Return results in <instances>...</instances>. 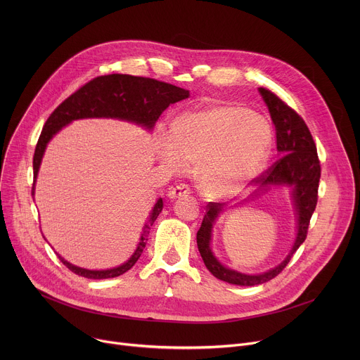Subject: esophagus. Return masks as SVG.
I'll return each mask as SVG.
<instances>
[{
  "label": "esophagus",
  "mask_w": 360,
  "mask_h": 360,
  "mask_svg": "<svg viewBox=\"0 0 360 360\" xmlns=\"http://www.w3.org/2000/svg\"><path fill=\"white\" fill-rule=\"evenodd\" d=\"M191 193V188L186 185V184H179L176 185L175 188H172L169 192H168V196L171 199H176V198H181V196H185V195H189Z\"/></svg>",
  "instance_id": "1"
}]
</instances>
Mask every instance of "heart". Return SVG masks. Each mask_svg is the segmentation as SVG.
<instances>
[{
    "label": "heart",
    "instance_id": "1",
    "mask_svg": "<svg viewBox=\"0 0 360 360\" xmlns=\"http://www.w3.org/2000/svg\"><path fill=\"white\" fill-rule=\"evenodd\" d=\"M272 146L268 121L246 108L217 105L193 111L172 125L162 160L175 169L200 164L199 185L211 196L242 189L265 165Z\"/></svg>",
    "mask_w": 360,
    "mask_h": 360
}]
</instances>
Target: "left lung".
I'll list each match as a JSON object with an SVG mask.
<instances>
[{
    "instance_id": "left-lung-1",
    "label": "left lung",
    "mask_w": 360,
    "mask_h": 360,
    "mask_svg": "<svg viewBox=\"0 0 360 360\" xmlns=\"http://www.w3.org/2000/svg\"><path fill=\"white\" fill-rule=\"evenodd\" d=\"M259 92L265 101L272 122L275 125L276 149L281 158L258 178L261 186L252 196L255 198L266 192L271 186H289L292 189L297 232L292 249L278 266L259 275L240 274L238 271L224 266L217 259V256L211 249L212 228L217 218L224 210V203L210 202L207 207L208 211L205 214L202 225L196 233L199 253L202 256L205 266L208 268V271L215 278L239 286H255L265 283L278 276L289 264L293 253L306 239L307 228H309L312 214L318 203V188L321 179V164L318 158L316 145L309 128H307L302 117H299L296 111L288 107L281 98H278L269 89L259 88Z\"/></svg>"
}]
</instances>
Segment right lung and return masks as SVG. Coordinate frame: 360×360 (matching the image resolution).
<instances>
[{
	"label": "right lung",
	"instance_id": "1",
	"mask_svg": "<svg viewBox=\"0 0 360 360\" xmlns=\"http://www.w3.org/2000/svg\"><path fill=\"white\" fill-rule=\"evenodd\" d=\"M189 96V91L175 86L172 84H167L162 81H157L152 78L134 77L125 74H111L96 77L95 79L85 84L71 96H68L57 110L49 115L46 120L39 139L34 152V185H32V196L35 192V181L39 171V165L44 157L45 148L53 136L60 132L64 127L71 124L75 120L84 118H115L128 122H134L146 129H152L161 114L178 101H182ZM164 208L162 198H160L153 207L148 224L143 226L141 233L139 243L132 253L131 258L112 269L104 271H91L75 266L65 261L63 256L60 261L74 274L88 278V279H108L115 278L127 271H129L136 261L146 245L149 229L152 224L155 222L158 215Z\"/></svg>",
	"mask_w": 360,
	"mask_h": 360
}]
</instances>
